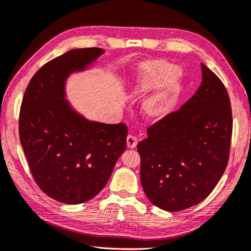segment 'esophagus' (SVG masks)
I'll return each mask as SVG.
<instances>
[{
  "label": "esophagus",
  "mask_w": 251,
  "mask_h": 251,
  "mask_svg": "<svg viewBox=\"0 0 251 251\" xmlns=\"http://www.w3.org/2000/svg\"><path fill=\"white\" fill-rule=\"evenodd\" d=\"M137 144H138V139H137L136 136H134V135L127 136V147H128V148H130V149L135 148Z\"/></svg>",
  "instance_id": "1"
}]
</instances>
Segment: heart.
I'll return each mask as SVG.
<instances>
[{
	"label": "heart",
	"instance_id": "heart-1",
	"mask_svg": "<svg viewBox=\"0 0 251 251\" xmlns=\"http://www.w3.org/2000/svg\"><path fill=\"white\" fill-rule=\"evenodd\" d=\"M179 77L180 73L169 62L158 60L142 64L132 83V95L142 97L160 86L144 101L142 110L147 116L159 120L168 114L172 105V92Z\"/></svg>",
	"mask_w": 251,
	"mask_h": 251
}]
</instances>
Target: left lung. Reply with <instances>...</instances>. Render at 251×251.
Listing matches in <instances>:
<instances>
[{"label": "left lung", "mask_w": 251, "mask_h": 251, "mask_svg": "<svg viewBox=\"0 0 251 251\" xmlns=\"http://www.w3.org/2000/svg\"><path fill=\"white\" fill-rule=\"evenodd\" d=\"M195 95L148 127L137 146L140 180L152 203L171 212L198 204L226 169L233 130L232 107L220 78L201 64Z\"/></svg>", "instance_id": "left-lung-1"}]
</instances>
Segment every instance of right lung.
<instances>
[{"mask_svg": "<svg viewBox=\"0 0 251 251\" xmlns=\"http://www.w3.org/2000/svg\"><path fill=\"white\" fill-rule=\"evenodd\" d=\"M102 53L85 48L53 58L24 93L19 139L29 169L39 188L63 203L79 204L100 193L126 149V124L89 122L63 99L67 76Z\"/></svg>", "mask_w": 251, "mask_h": 251, "instance_id": "right-lung-1", "label": "right lung"}]
</instances>
